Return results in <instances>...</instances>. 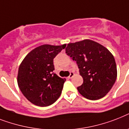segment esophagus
<instances>
[{
	"mask_svg": "<svg viewBox=\"0 0 129 129\" xmlns=\"http://www.w3.org/2000/svg\"><path fill=\"white\" fill-rule=\"evenodd\" d=\"M74 75H75V73H73V72H71L69 76V79H72V78L74 77Z\"/></svg>",
	"mask_w": 129,
	"mask_h": 129,
	"instance_id": "1",
	"label": "esophagus"
}]
</instances>
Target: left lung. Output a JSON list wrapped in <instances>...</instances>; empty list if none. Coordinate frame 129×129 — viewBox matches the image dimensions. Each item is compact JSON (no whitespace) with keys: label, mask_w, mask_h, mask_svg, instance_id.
<instances>
[{"label":"left lung","mask_w":129,"mask_h":129,"mask_svg":"<svg viewBox=\"0 0 129 129\" xmlns=\"http://www.w3.org/2000/svg\"><path fill=\"white\" fill-rule=\"evenodd\" d=\"M66 53L77 62L83 83L77 90L87 99L104 97L115 84L117 77L114 56L107 48L91 40L69 43Z\"/></svg>","instance_id":"1"}]
</instances>
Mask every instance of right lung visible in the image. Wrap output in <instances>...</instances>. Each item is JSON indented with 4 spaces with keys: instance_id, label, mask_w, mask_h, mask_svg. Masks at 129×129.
<instances>
[{
    "instance_id": "obj_1",
    "label": "right lung",
    "mask_w": 129,
    "mask_h": 129,
    "mask_svg": "<svg viewBox=\"0 0 129 129\" xmlns=\"http://www.w3.org/2000/svg\"><path fill=\"white\" fill-rule=\"evenodd\" d=\"M65 47L66 44L41 45L30 51L19 66L18 87L34 105L47 107L60 96L66 79L54 73L53 59Z\"/></svg>"
}]
</instances>
